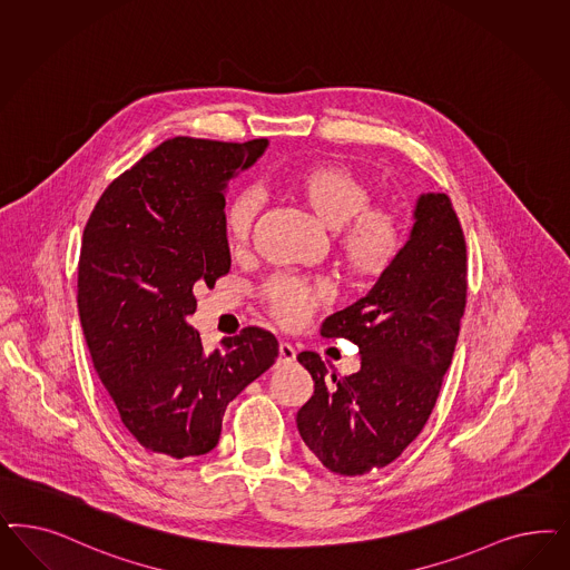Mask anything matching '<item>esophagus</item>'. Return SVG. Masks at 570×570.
Instances as JSON below:
<instances>
[{"mask_svg":"<svg viewBox=\"0 0 570 570\" xmlns=\"http://www.w3.org/2000/svg\"><path fill=\"white\" fill-rule=\"evenodd\" d=\"M295 361V348L292 344H287V342H283V344H278V363L281 365H289V363H294Z\"/></svg>","mask_w":570,"mask_h":570,"instance_id":"esophagus-1","label":"esophagus"}]
</instances>
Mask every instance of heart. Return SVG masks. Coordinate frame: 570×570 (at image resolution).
<instances>
[{
  "label": "heart",
  "mask_w": 570,
  "mask_h": 570,
  "mask_svg": "<svg viewBox=\"0 0 570 570\" xmlns=\"http://www.w3.org/2000/svg\"><path fill=\"white\" fill-rule=\"evenodd\" d=\"M292 197L302 203L316 222L335 233L337 256L346 271L358 278L384 275L403 252L406 226L403 216L382 205H371L368 184L348 167L321 164L297 171L289 180ZM259 195L252 188L240 190L226 207L224 228L233 249H240L252 233L259 212ZM321 292L292 278L276 276L264 287V302L276 323L302 327Z\"/></svg>",
  "instance_id": "b5f03b06"
}]
</instances>
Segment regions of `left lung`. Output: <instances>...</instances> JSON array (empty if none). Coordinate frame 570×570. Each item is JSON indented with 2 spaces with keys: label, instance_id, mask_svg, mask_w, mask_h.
<instances>
[{
  "label": "left lung",
  "instance_id": "left-lung-1",
  "mask_svg": "<svg viewBox=\"0 0 570 570\" xmlns=\"http://www.w3.org/2000/svg\"><path fill=\"white\" fill-rule=\"evenodd\" d=\"M465 239L444 193H422L403 252L367 295L331 314L323 337H348L361 368L327 380L316 352H299L314 394L297 432L335 474L358 476L396 460L428 422L451 365L465 308Z\"/></svg>",
  "mask_w": 570,
  "mask_h": 570
}]
</instances>
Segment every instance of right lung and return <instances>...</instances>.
I'll return each mask as SVG.
<instances>
[{"instance_id": "add662e5", "label": "right lung", "mask_w": 570, "mask_h": 570, "mask_svg": "<svg viewBox=\"0 0 570 570\" xmlns=\"http://www.w3.org/2000/svg\"><path fill=\"white\" fill-rule=\"evenodd\" d=\"M268 140L171 138L121 174L83 228L77 308L94 368L140 446L183 460L220 441L228 403L278 356L275 335L245 327L224 352L188 323L195 287L230 271L228 183Z\"/></svg>"}]
</instances>
